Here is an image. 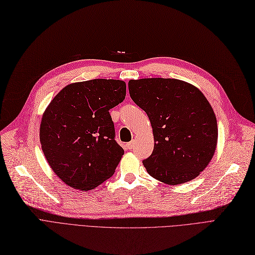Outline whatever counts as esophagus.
<instances>
[{
	"mask_svg": "<svg viewBox=\"0 0 255 255\" xmlns=\"http://www.w3.org/2000/svg\"><path fill=\"white\" fill-rule=\"evenodd\" d=\"M134 145H135V143H134V141H132V142L127 143V144H126V147H127L128 149H133V148H134Z\"/></svg>",
	"mask_w": 255,
	"mask_h": 255,
	"instance_id": "34e87169",
	"label": "esophagus"
}]
</instances>
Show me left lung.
Instances as JSON below:
<instances>
[{
    "instance_id": "8db88e82",
    "label": "left lung",
    "mask_w": 255,
    "mask_h": 255,
    "mask_svg": "<svg viewBox=\"0 0 255 255\" xmlns=\"http://www.w3.org/2000/svg\"><path fill=\"white\" fill-rule=\"evenodd\" d=\"M128 88L152 127L153 151L143 161L147 172L169 185L199 176L218 139L216 116L200 90L175 78L131 79Z\"/></svg>"
}]
</instances>
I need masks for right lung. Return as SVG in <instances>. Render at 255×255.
<instances>
[{
	"label": "right lung",
	"instance_id": "add662e5",
	"mask_svg": "<svg viewBox=\"0 0 255 255\" xmlns=\"http://www.w3.org/2000/svg\"><path fill=\"white\" fill-rule=\"evenodd\" d=\"M126 83L92 79L65 86L40 123L44 157L62 182L91 191L116 171L124 149L114 139L109 110L125 100Z\"/></svg>",
	"mask_w": 255,
	"mask_h": 255
}]
</instances>
